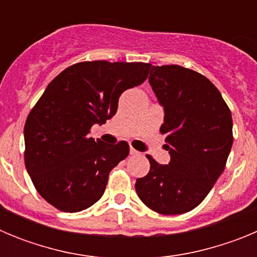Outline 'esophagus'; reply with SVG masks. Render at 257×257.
<instances>
[{
  "label": "esophagus",
  "instance_id": "obj_1",
  "mask_svg": "<svg viewBox=\"0 0 257 257\" xmlns=\"http://www.w3.org/2000/svg\"><path fill=\"white\" fill-rule=\"evenodd\" d=\"M130 154H131V156H138V154H139V152L135 151V149H134V148H131L130 149Z\"/></svg>",
  "mask_w": 257,
  "mask_h": 257
}]
</instances>
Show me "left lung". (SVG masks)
I'll return each instance as SVG.
<instances>
[{
	"label": "left lung",
	"instance_id": "8db88e82",
	"mask_svg": "<svg viewBox=\"0 0 257 257\" xmlns=\"http://www.w3.org/2000/svg\"><path fill=\"white\" fill-rule=\"evenodd\" d=\"M149 85L163 108L169 165L148 157L151 170L136 180L139 198L162 215L188 212L201 203L225 169L233 145L228 105L210 79L180 65H152Z\"/></svg>",
	"mask_w": 257,
	"mask_h": 257
}]
</instances>
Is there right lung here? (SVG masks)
Instances as JSON below:
<instances>
[{
	"label": "right lung",
	"mask_w": 257,
	"mask_h": 257,
	"mask_svg": "<svg viewBox=\"0 0 257 257\" xmlns=\"http://www.w3.org/2000/svg\"><path fill=\"white\" fill-rule=\"evenodd\" d=\"M151 64L85 61L52 79L24 126L26 167L36 189L65 212L92 206L110 170L128 156L126 142L105 144L88 136L115 114L127 88L144 82Z\"/></svg>",
	"instance_id": "1"
}]
</instances>
